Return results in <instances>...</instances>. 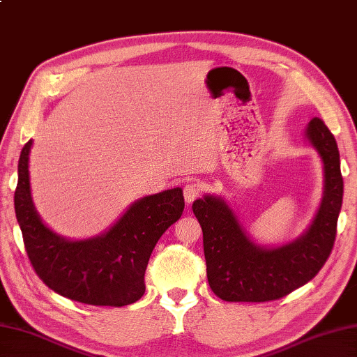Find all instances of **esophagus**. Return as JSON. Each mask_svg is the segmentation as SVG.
Here are the masks:
<instances>
[{"mask_svg":"<svg viewBox=\"0 0 357 357\" xmlns=\"http://www.w3.org/2000/svg\"><path fill=\"white\" fill-rule=\"evenodd\" d=\"M202 190H203V186L199 185V183H197V181H190V183H188L185 188H183V195H185V199H186V203L188 204H190L194 202V199L202 194Z\"/></svg>","mask_w":357,"mask_h":357,"instance_id":"1","label":"esophagus"}]
</instances>
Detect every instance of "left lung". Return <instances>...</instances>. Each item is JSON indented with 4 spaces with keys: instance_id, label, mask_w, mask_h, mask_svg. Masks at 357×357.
I'll return each instance as SVG.
<instances>
[{
    "instance_id": "obj_1",
    "label": "left lung",
    "mask_w": 357,
    "mask_h": 357,
    "mask_svg": "<svg viewBox=\"0 0 357 357\" xmlns=\"http://www.w3.org/2000/svg\"><path fill=\"white\" fill-rule=\"evenodd\" d=\"M306 137L324 165V194L310 227L289 244L275 248L255 244L220 197L194 202L192 211L203 230L208 286L221 300H279L314 279L332 253L344 195L339 150L319 118L310 121Z\"/></svg>"
}]
</instances>
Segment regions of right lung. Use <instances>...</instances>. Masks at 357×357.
<instances>
[{"mask_svg": "<svg viewBox=\"0 0 357 357\" xmlns=\"http://www.w3.org/2000/svg\"><path fill=\"white\" fill-rule=\"evenodd\" d=\"M24 145L15 190L16 220L30 264L50 289L92 306H127L145 292V269L162 234L185 208L183 190L144 197L100 236L69 241L42 222L31 202L29 154Z\"/></svg>", "mask_w": 357, "mask_h": 357, "instance_id": "1", "label": "right lung"}]
</instances>
